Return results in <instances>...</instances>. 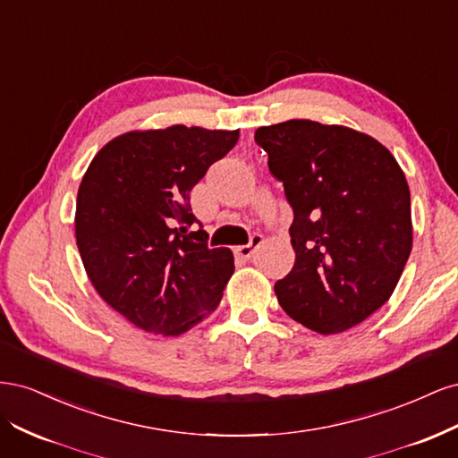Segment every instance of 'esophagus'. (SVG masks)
<instances>
[{
  "mask_svg": "<svg viewBox=\"0 0 458 458\" xmlns=\"http://www.w3.org/2000/svg\"><path fill=\"white\" fill-rule=\"evenodd\" d=\"M263 242V237L261 234H254L252 241L248 244H242V246H234V256H237L239 259H250L254 256V252L259 248V244Z\"/></svg>",
  "mask_w": 458,
  "mask_h": 458,
  "instance_id": "obj_1",
  "label": "esophagus"
}]
</instances>
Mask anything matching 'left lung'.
<instances>
[{"label": "left lung", "instance_id": "8db88e82", "mask_svg": "<svg viewBox=\"0 0 458 458\" xmlns=\"http://www.w3.org/2000/svg\"><path fill=\"white\" fill-rule=\"evenodd\" d=\"M254 140L294 210L281 308L318 335L363 323L394 294L412 248L403 170L374 137L338 123L288 120Z\"/></svg>", "mask_w": 458, "mask_h": 458}]
</instances>
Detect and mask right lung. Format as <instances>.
I'll list each match as a JSON object with an SVG mask.
<instances>
[{"label": "right lung", "mask_w": 458, "mask_h": 458, "mask_svg": "<svg viewBox=\"0 0 458 458\" xmlns=\"http://www.w3.org/2000/svg\"><path fill=\"white\" fill-rule=\"evenodd\" d=\"M239 141V130L175 123L108 141L81 177L76 244L99 296L131 325L179 336L210 315L234 271L229 248H210L189 192Z\"/></svg>", "instance_id": "add662e5"}]
</instances>
